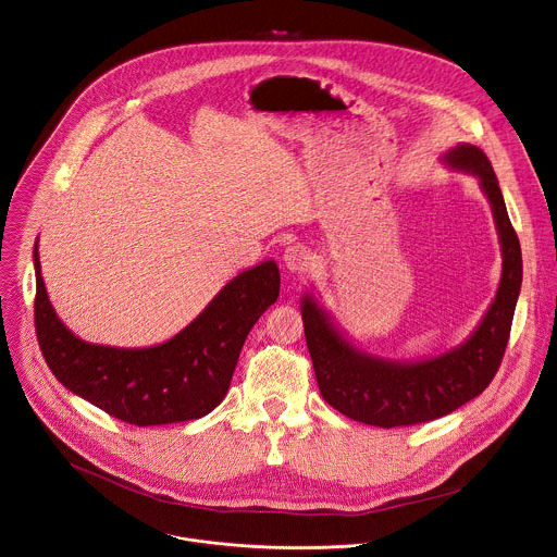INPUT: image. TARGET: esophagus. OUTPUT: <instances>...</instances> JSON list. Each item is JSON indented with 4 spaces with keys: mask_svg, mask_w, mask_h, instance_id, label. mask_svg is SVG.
<instances>
[{
    "mask_svg": "<svg viewBox=\"0 0 557 557\" xmlns=\"http://www.w3.org/2000/svg\"><path fill=\"white\" fill-rule=\"evenodd\" d=\"M284 264L288 271L293 273H304L308 271L309 264H311V256H309V249L301 244H293L288 248L284 249Z\"/></svg>",
    "mask_w": 557,
    "mask_h": 557,
    "instance_id": "esophagus-1",
    "label": "esophagus"
}]
</instances>
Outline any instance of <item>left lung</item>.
I'll use <instances>...</instances> for the list:
<instances>
[{
	"label": "left lung",
	"instance_id": "obj_1",
	"mask_svg": "<svg viewBox=\"0 0 557 557\" xmlns=\"http://www.w3.org/2000/svg\"><path fill=\"white\" fill-rule=\"evenodd\" d=\"M440 160L450 171L476 177L494 213L502 277L476 329L459 346L435 357L393 361L357 348L313 293L306 290L301 299L309 357L324 401L366 425H417L461 408L490 386L508 344L523 264L492 162L470 143H459Z\"/></svg>",
	"mask_w": 557,
	"mask_h": 557
}]
</instances>
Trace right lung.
Segmentation results:
<instances>
[{
    "instance_id": "add662e5",
    "label": "right lung",
    "mask_w": 557,
    "mask_h": 557,
    "mask_svg": "<svg viewBox=\"0 0 557 557\" xmlns=\"http://www.w3.org/2000/svg\"><path fill=\"white\" fill-rule=\"evenodd\" d=\"M36 333L47 366L67 391L129 425H169L209 414L226 397L256 320L280 297V269L264 260L233 277L186 329L147 348L89 344L51 306L38 256Z\"/></svg>"
}]
</instances>
